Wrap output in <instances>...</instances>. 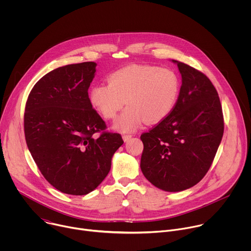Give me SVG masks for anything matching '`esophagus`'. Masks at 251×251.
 Wrapping results in <instances>:
<instances>
[{
  "instance_id": "34e87169",
  "label": "esophagus",
  "mask_w": 251,
  "mask_h": 251,
  "mask_svg": "<svg viewBox=\"0 0 251 251\" xmlns=\"http://www.w3.org/2000/svg\"><path fill=\"white\" fill-rule=\"evenodd\" d=\"M122 137H123V140H124L125 142H128V141L132 138V135H129V134H128V135H123Z\"/></svg>"
}]
</instances>
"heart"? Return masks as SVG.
<instances>
[{
  "label": "heart",
  "mask_w": 251,
  "mask_h": 251,
  "mask_svg": "<svg viewBox=\"0 0 251 251\" xmlns=\"http://www.w3.org/2000/svg\"><path fill=\"white\" fill-rule=\"evenodd\" d=\"M180 81L172 69L132 65L120 68L108 77V83L93 85L88 94L93 108L105 119H114L125 104L129 105L114 123V128L130 132L144 120L156 123L174 109Z\"/></svg>",
  "instance_id": "heart-1"
}]
</instances>
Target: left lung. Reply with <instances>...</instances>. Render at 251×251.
Listing matches in <instances>:
<instances>
[{"label": "left lung", "mask_w": 251, "mask_h": 251, "mask_svg": "<svg viewBox=\"0 0 251 251\" xmlns=\"http://www.w3.org/2000/svg\"><path fill=\"white\" fill-rule=\"evenodd\" d=\"M182 86L173 111L149 132L141 170L147 180L166 192L197 185L209 170L224 135L222 104L211 81L198 69L176 60Z\"/></svg>", "instance_id": "1"}]
</instances>
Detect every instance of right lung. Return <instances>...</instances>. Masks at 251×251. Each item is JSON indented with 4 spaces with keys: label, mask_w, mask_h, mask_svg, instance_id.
I'll list each match as a JSON object with an SVG mask.
<instances>
[{
    "label": "right lung",
    "mask_w": 251,
    "mask_h": 251,
    "mask_svg": "<svg viewBox=\"0 0 251 251\" xmlns=\"http://www.w3.org/2000/svg\"><path fill=\"white\" fill-rule=\"evenodd\" d=\"M96 65L87 61L51 70L34 84L25 103V137L31 157L46 180L67 195L95 190L124 143L120 134L105 131L89 102Z\"/></svg>",
    "instance_id": "1"
}]
</instances>
